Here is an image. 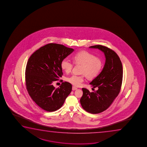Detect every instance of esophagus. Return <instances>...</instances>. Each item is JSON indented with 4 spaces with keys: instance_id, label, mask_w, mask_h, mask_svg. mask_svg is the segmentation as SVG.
<instances>
[{
    "instance_id": "1",
    "label": "esophagus",
    "mask_w": 147,
    "mask_h": 147,
    "mask_svg": "<svg viewBox=\"0 0 147 147\" xmlns=\"http://www.w3.org/2000/svg\"><path fill=\"white\" fill-rule=\"evenodd\" d=\"M76 89H77V87H75V86L72 87L73 90H76Z\"/></svg>"
}]
</instances>
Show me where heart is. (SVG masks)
Wrapping results in <instances>:
<instances>
[{
  "mask_svg": "<svg viewBox=\"0 0 147 147\" xmlns=\"http://www.w3.org/2000/svg\"><path fill=\"white\" fill-rule=\"evenodd\" d=\"M72 62L68 59L64 58L61 62V68L66 73L70 72L75 64L82 65V75L73 74L67 77L66 80L76 86H79L84 80L85 75L88 78L93 79L98 76L101 72L103 63L100 59L92 53L86 51H81L73 55Z\"/></svg>",
  "mask_w": 147,
  "mask_h": 147,
  "instance_id": "b5f03b06",
  "label": "heart"
}]
</instances>
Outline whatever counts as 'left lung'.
I'll return each instance as SVG.
<instances>
[{"instance_id":"left-lung-1","label":"left lung","mask_w":147,"mask_h":147,"mask_svg":"<svg viewBox=\"0 0 147 147\" xmlns=\"http://www.w3.org/2000/svg\"><path fill=\"white\" fill-rule=\"evenodd\" d=\"M89 48L98 49L105 53L106 58L101 72L90 83L98 90L90 92L83 88L80 100L85 111L97 114L107 110L119 95L123 81V65L117 53L108 47L95 45Z\"/></svg>"}]
</instances>
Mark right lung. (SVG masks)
Returning a JSON list of instances; mask_svg holds the SVG:
<instances>
[{"label": "right lung", "mask_w": 147, "mask_h": 147, "mask_svg": "<svg viewBox=\"0 0 147 147\" xmlns=\"http://www.w3.org/2000/svg\"><path fill=\"white\" fill-rule=\"evenodd\" d=\"M73 51L63 45L50 43L36 51L28 59L25 72L26 90L32 100L45 111L60 109L72 91L70 83L62 82L57 88L53 84L63 75L61 61Z\"/></svg>", "instance_id": "1"}]
</instances>
